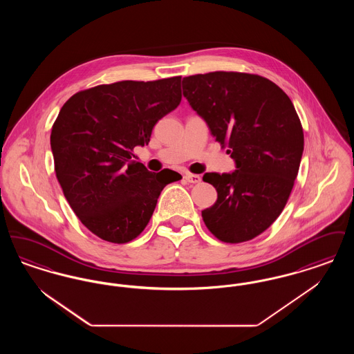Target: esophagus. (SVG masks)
I'll use <instances>...</instances> for the list:
<instances>
[{
	"label": "esophagus",
	"mask_w": 354,
	"mask_h": 354,
	"mask_svg": "<svg viewBox=\"0 0 354 354\" xmlns=\"http://www.w3.org/2000/svg\"><path fill=\"white\" fill-rule=\"evenodd\" d=\"M185 179L188 183H199L202 180V178L199 175H195V174H185Z\"/></svg>",
	"instance_id": "obj_1"
}]
</instances>
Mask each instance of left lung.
Returning a JSON list of instances; mask_svg holds the SVG:
<instances>
[{
	"instance_id": "left-lung-1",
	"label": "left lung",
	"mask_w": 354,
	"mask_h": 354,
	"mask_svg": "<svg viewBox=\"0 0 354 354\" xmlns=\"http://www.w3.org/2000/svg\"><path fill=\"white\" fill-rule=\"evenodd\" d=\"M182 86L236 165L230 174H204L218 201L202 211L203 220L224 243L248 241L286 207L303 156L301 122L286 93L256 74L214 71L185 77Z\"/></svg>"
}]
</instances>
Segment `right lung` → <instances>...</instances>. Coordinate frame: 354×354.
<instances>
[{"instance_id": "add662e5", "label": "right lung", "mask_w": 354, "mask_h": 354, "mask_svg": "<svg viewBox=\"0 0 354 354\" xmlns=\"http://www.w3.org/2000/svg\"><path fill=\"white\" fill-rule=\"evenodd\" d=\"M182 77L122 81L74 94L51 129L55 175L71 209L102 240L123 244L146 228L162 189L182 179L135 162L159 119L182 101Z\"/></svg>"}]
</instances>
